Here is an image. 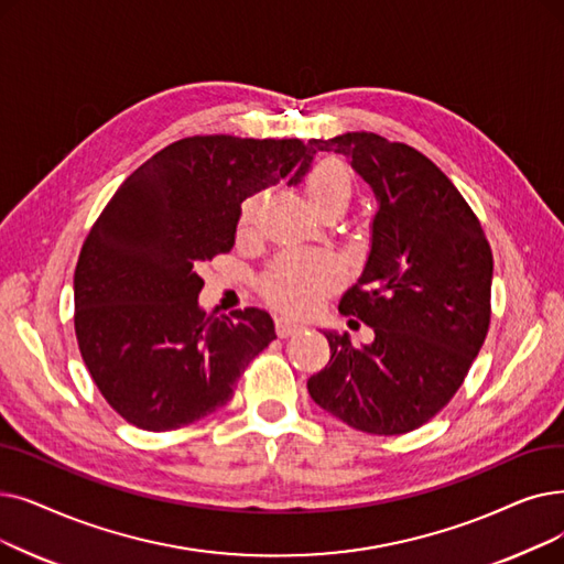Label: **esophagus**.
<instances>
[{
    "label": "esophagus",
    "mask_w": 564,
    "mask_h": 564,
    "mask_svg": "<svg viewBox=\"0 0 564 564\" xmlns=\"http://www.w3.org/2000/svg\"><path fill=\"white\" fill-rule=\"evenodd\" d=\"M302 329H304V323L295 321V317H290V315H279V317H276V334H279L281 338L297 334V332H302Z\"/></svg>",
    "instance_id": "1"
}]
</instances>
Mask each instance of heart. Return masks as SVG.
<instances>
[{
    "mask_svg": "<svg viewBox=\"0 0 564 564\" xmlns=\"http://www.w3.org/2000/svg\"><path fill=\"white\" fill-rule=\"evenodd\" d=\"M304 191L311 205L317 209L327 203H350L352 175L350 170L334 161H321L304 180ZM260 200L251 198L241 207V226L256 221ZM338 267L325 256L290 253L283 256L262 281V292L269 302L290 311H308L317 304L327 290L338 283Z\"/></svg>",
    "mask_w": 564,
    "mask_h": 564,
    "instance_id": "obj_1",
    "label": "heart"
}]
</instances>
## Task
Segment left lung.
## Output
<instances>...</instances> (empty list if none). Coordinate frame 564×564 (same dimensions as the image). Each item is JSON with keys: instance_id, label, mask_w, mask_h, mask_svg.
Wrapping results in <instances>:
<instances>
[{"instance_id": "8db88e82", "label": "left lung", "mask_w": 564, "mask_h": 564, "mask_svg": "<svg viewBox=\"0 0 564 564\" xmlns=\"http://www.w3.org/2000/svg\"><path fill=\"white\" fill-rule=\"evenodd\" d=\"M308 144L311 159L348 156L378 200L369 260L338 304L376 336L357 348L325 332L332 357L308 394L357 431H414L452 401L486 338L491 247L458 188L414 147L366 131Z\"/></svg>"}]
</instances>
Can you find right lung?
I'll return each instance as SVG.
<instances>
[{
    "label": "right lung",
    "instance_id": "right-lung-1",
    "mask_svg": "<svg viewBox=\"0 0 564 564\" xmlns=\"http://www.w3.org/2000/svg\"><path fill=\"white\" fill-rule=\"evenodd\" d=\"M308 161L300 138H184L96 218L73 276V323L91 380L129 424L159 433L207 417L276 338L262 308L205 313L198 269L232 249L243 200Z\"/></svg>",
    "mask_w": 564,
    "mask_h": 564
}]
</instances>
